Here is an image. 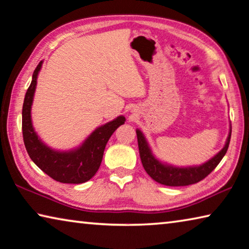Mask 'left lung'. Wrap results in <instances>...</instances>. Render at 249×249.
<instances>
[{
	"instance_id": "obj_1",
	"label": "left lung",
	"mask_w": 249,
	"mask_h": 249,
	"mask_svg": "<svg viewBox=\"0 0 249 249\" xmlns=\"http://www.w3.org/2000/svg\"><path fill=\"white\" fill-rule=\"evenodd\" d=\"M136 135L137 142H139L141 160L146 173L154 180L161 185H166V186H187V185L198 183L199 180L204 179L211 172L214 171L215 167L219 164V161L223 160L228 149V145H230L231 126L230 125V132H228V136L224 147L211 160L200 165H195V166L179 167L167 164L165 161H160L153 154L151 146L146 141L143 132L137 128Z\"/></svg>"
}]
</instances>
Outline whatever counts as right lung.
I'll use <instances>...</instances> for the list:
<instances>
[{
	"label": "right lung",
	"mask_w": 249,
	"mask_h": 249,
	"mask_svg": "<svg viewBox=\"0 0 249 249\" xmlns=\"http://www.w3.org/2000/svg\"><path fill=\"white\" fill-rule=\"evenodd\" d=\"M42 64L43 61L38 63L34 71L32 82L27 89L23 103L22 131L25 148L35 165L53 179L65 184L85 183L96 174L109 137L118 126L125 123L126 118L120 115L108 123L98 126L80 146L69 151H58L47 146L35 132L31 115Z\"/></svg>",
	"instance_id": "add662e5"
}]
</instances>
